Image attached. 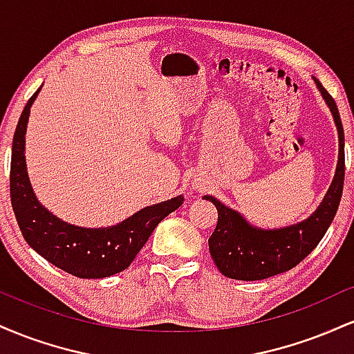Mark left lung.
Masks as SVG:
<instances>
[{"label":"left lung","instance_id":"left-lung-1","mask_svg":"<svg viewBox=\"0 0 354 354\" xmlns=\"http://www.w3.org/2000/svg\"><path fill=\"white\" fill-rule=\"evenodd\" d=\"M315 81L331 109L339 135V160L331 188L313 216L283 230L253 228L236 211L226 208L213 196H205L218 209L216 228L208 239L211 258L218 270L231 279L256 281L299 265L318 246L338 211L344 185L343 124L335 100L318 80Z\"/></svg>","mask_w":354,"mask_h":354}]
</instances>
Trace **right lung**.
Masks as SVG:
<instances>
[{
    "instance_id": "add662e5",
    "label": "right lung",
    "mask_w": 354,
    "mask_h": 354,
    "mask_svg": "<svg viewBox=\"0 0 354 354\" xmlns=\"http://www.w3.org/2000/svg\"><path fill=\"white\" fill-rule=\"evenodd\" d=\"M38 93L39 89L23 109L11 151V206L23 238L46 261L78 278H106L121 273L131 265L160 221L180 208L185 198L176 196L148 206L120 225L98 230L68 225L44 209L31 189L24 163V133Z\"/></svg>"
}]
</instances>
